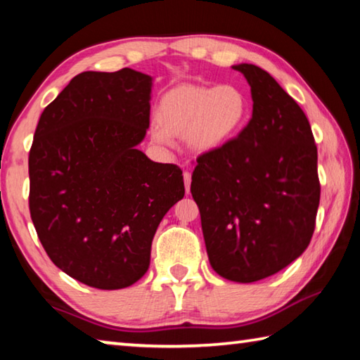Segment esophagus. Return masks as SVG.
Masks as SVG:
<instances>
[{
  "mask_svg": "<svg viewBox=\"0 0 360 360\" xmlns=\"http://www.w3.org/2000/svg\"><path fill=\"white\" fill-rule=\"evenodd\" d=\"M182 176H184V184H186V192L188 193V192H191V182H192V174H191V173H188V172H184V174H182Z\"/></svg>",
  "mask_w": 360,
  "mask_h": 360,
  "instance_id": "obj_1",
  "label": "esophagus"
}]
</instances>
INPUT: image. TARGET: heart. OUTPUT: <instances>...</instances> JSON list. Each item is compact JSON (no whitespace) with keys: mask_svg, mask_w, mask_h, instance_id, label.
<instances>
[{"mask_svg":"<svg viewBox=\"0 0 360 360\" xmlns=\"http://www.w3.org/2000/svg\"><path fill=\"white\" fill-rule=\"evenodd\" d=\"M248 119L249 100L238 85L182 84L158 101L150 136L162 148L172 144V138L184 136L193 154H208L238 135Z\"/></svg>","mask_w":360,"mask_h":360,"instance_id":"heart-1","label":"heart"}]
</instances>
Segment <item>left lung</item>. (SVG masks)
I'll return each mask as SVG.
<instances>
[{
  "instance_id": "1",
  "label": "left lung",
  "mask_w": 360,
  "mask_h": 360,
  "mask_svg": "<svg viewBox=\"0 0 360 360\" xmlns=\"http://www.w3.org/2000/svg\"><path fill=\"white\" fill-rule=\"evenodd\" d=\"M251 85L252 117L236 138L197 157L191 192L217 275L254 283L292 264L311 241L321 198L307 115L266 71L233 66Z\"/></svg>"
}]
</instances>
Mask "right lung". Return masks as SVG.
I'll use <instances>...</instances> for the list:
<instances>
[{
	"instance_id": "1",
	"label": "right lung",
	"mask_w": 360,
	"mask_h": 360,
	"mask_svg": "<svg viewBox=\"0 0 360 360\" xmlns=\"http://www.w3.org/2000/svg\"><path fill=\"white\" fill-rule=\"evenodd\" d=\"M152 77L85 71L42 111L28 155L30 214L42 248L90 288L144 276L158 224L184 197L178 165L136 149L149 127Z\"/></svg>"
}]
</instances>
